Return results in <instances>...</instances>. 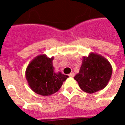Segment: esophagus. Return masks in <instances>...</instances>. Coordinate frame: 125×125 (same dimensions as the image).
<instances>
[{"instance_id": "34e87169", "label": "esophagus", "mask_w": 125, "mask_h": 125, "mask_svg": "<svg viewBox=\"0 0 125 125\" xmlns=\"http://www.w3.org/2000/svg\"><path fill=\"white\" fill-rule=\"evenodd\" d=\"M69 76H70V77H74V73H71L70 74H69Z\"/></svg>"}]
</instances>
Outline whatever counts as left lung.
<instances>
[{"mask_svg": "<svg viewBox=\"0 0 125 125\" xmlns=\"http://www.w3.org/2000/svg\"><path fill=\"white\" fill-rule=\"evenodd\" d=\"M112 74V67L108 61L91 52L87 57L83 56L79 73L74 78L82 91L93 93L106 86Z\"/></svg>", "mask_w": 125, "mask_h": 125, "instance_id": "obj_1", "label": "left lung"}]
</instances>
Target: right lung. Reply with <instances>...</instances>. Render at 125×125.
<instances>
[{
  "label": "right lung",
  "mask_w": 125,
  "mask_h": 125,
  "mask_svg": "<svg viewBox=\"0 0 125 125\" xmlns=\"http://www.w3.org/2000/svg\"><path fill=\"white\" fill-rule=\"evenodd\" d=\"M53 60V57L50 58L45 54L39 55L26 68L25 74L28 85L39 95L48 96L56 93L69 77L60 72L54 71Z\"/></svg>",
  "instance_id": "add662e5"
}]
</instances>
